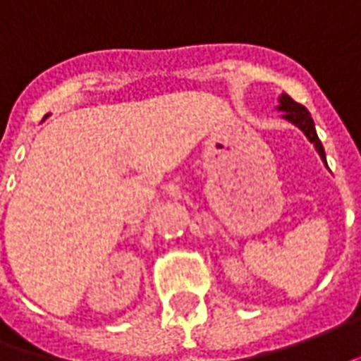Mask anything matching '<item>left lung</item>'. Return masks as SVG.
Returning a JSON list of instances; mask_svg holds the SVG:
<instances>
[{
  "label": "left lung",
  "mask_w": 361,
  "mask_h": 361,
  "mask_svg": "<svg viewBox=\"0 0 361 361\" xmlns=\"http://www.w3.org/2000/svg\"><path fill=\"white\" fill-rule=\"evenodd\" d=\"M279 110H283V116L288 120V122H293L294 126H298V128L302 130L304 134H306V138L314 144L316 152L320 154V158H322V161L326 164L324 146H322V142L318 140V134H316L314 128V120L310 116V112L304 109L302 104L294 102L288 94H283V97L279 98Z\"/></svg>",
  "instance_id": "obj_1"
}]
</instances>
